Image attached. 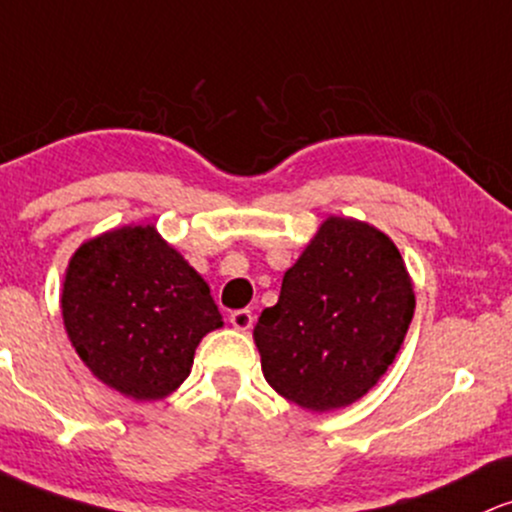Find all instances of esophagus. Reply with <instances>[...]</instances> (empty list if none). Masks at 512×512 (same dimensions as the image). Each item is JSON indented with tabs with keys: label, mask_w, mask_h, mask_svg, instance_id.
<instances>
[{
	"label": "esophagus",
	"mask_w": 512,
	"mask_h": 512,
	"mask_svg": "<svg viewBox=\"0 0 512 512\" xmlns=\"http://www.w3.org/2000/svg\"><path fill=\"white\" fill-rule=\"evenodd\" d=\"M255 324V315L250 310H236L231 312V326L238 331H248Z\"/></svg>",
	"instance_id": "obj_1"
}]
</instances>
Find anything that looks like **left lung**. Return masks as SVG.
Returning <instances> with one entry per match:
<instances>
[{
	"label": "left lung",
	"mask_w": 512,
	"mask_h": 512,
	"mask_svg": "<svg viewBox=\"0 0 512 512\" xmlns=\"http://www.w3.org/2000/svg\"><path fill=\"white\" fill-rule=\"evenodd\" d=\"M415 315L396 243L367 221L326 217L257 319L267 384L310 412L348 408L393 365Z\"/></svg>",
	"instance_id": "obj_1"
}]
</instances>
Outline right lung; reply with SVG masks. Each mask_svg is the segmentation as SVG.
Returning a JSON list of instances; mask_svg holds the SVG:
<instances>
[{
  "label": "right lung",
  "mask_w": 512,
  "mask_h": 512,
  "mask_svg": "<svg viewBox=\"0 0 512 512\" xmlns=\"http://www.w3.org/2000/svg\"><path fill=\"white\" fill-rule=\"evenodd\" d=\"M59 303L83 365L138 403L171 396L202 338L224 326L207 281L155 224L85 240L66 267Z\"/></svg>",
  "instance_id": "obj_1"
}]
</instances>
